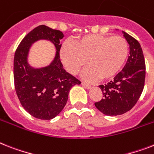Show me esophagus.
I'll use <instances>...</instances> for the list:
<instances>
[{"mask_svg":"<svg viewBox=\"0 0 154 154\" xmlns=\"http://www.w3.org/2000/svg\"><path fill=\"white\" fill-rule=\"evenodd\" d=\"M81 85H82V86H83V87H85V88H91V85H90L89 84H87V83H85V82H82V83H81Z\"/></svg>","mask_w":154,"mask_h":154,"instance_id":"34e87169","label":"esophagus"}]
</instances>
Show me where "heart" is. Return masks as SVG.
<instances>
[{
    "label": "heart",
    "mask_w": 154,
    "mask_h": 154,
    "mask_svg": "<svg viewBox=\"0 0 154 154\" xmlns=\"http://www.w3.org/2000/svg\"><path fill=\"white\" fill-rule=\"evenodd\" d=\"M128 55V44L121 36L88 35L62 45L60 56L69 73L76 74L86 63L82 77L95 81L109 79L118 73Z\"/></svg>",
    "instance_id": "1"
}]
</instances>
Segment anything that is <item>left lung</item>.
I'll return each mask as SVG.
<instances>
[{
	"instance_id": "8db88e82",
	"label": "left lung",
	"mask_w": 154,
	"mask_h": 154,
	"mask_svg": "<svg viewBox=\"0 0 154 154\" xmlns=\"http://www.w3.org/2000/svg\"><path fill=\"white\" fill-rule=\"evenodd\" d=\"M130 46V55L124 68L113 81L99 87L103 99L95 103L97 109L107 116H119L135 105L144 88L146 63L139 42L129 34L122 32Z\"/></svg>"
}]
</instances>
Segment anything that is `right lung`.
Instances as JSON below:
<instances>
[{
    "label": "right lung",
    "instance_id": "add662e5",
    "mask_svg": "<svg viewBox=\"0 0 154 154\" xmlns=\"http://www.w3.org/2000/svg\"><path fill=\"white\" fill-rule=\"evenodd\" d=\"M61 31L40 25L23 38L14 56L15 89L21 105L31 116L49 120L62 112L68 100L70 88L81 81L67 73L60 60ZM40 39H47L56 48L55 59L46 67L35 69L28 64L27 56L30 46Z\"/></svg>",
    "mask_w": 154,
    "mask_h": 154
}]
</instances>
